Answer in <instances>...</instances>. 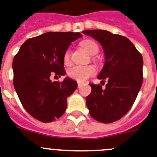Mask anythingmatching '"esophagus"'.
<instances>
[{"mask_svg": "<svg viewBox=\"0 0 157 157\" xmlns=\"http://www.w3.org/2000/svg\"><path fill=\"white\" fill-rule=\"evenodd\" d=\"M77 85H78V88H81V86H82V83L78 82V83H77Z\"/></svg>", "mask_w": 157, "mask_h": 157, "instance_id": "obj_1", "label": "esophagus"}]
</instances>
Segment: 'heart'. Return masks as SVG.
<instances>
[{
	"mask_svg": "<svg viewBox=\"0 0 157 157\" xmlns=\"http://www.w3.org/2000/svg\"><path fill=\"white\" fill-rule=\"evenodd\" d=\"M81 46L90 55H95L98 52V46L92 40H85L81 43ZM70 61V52L67 50L63 56V62L67 64ZM68 76L78 82H84L90 76L96 73V68L93 65H75L68 69Z\"/></svg>",
	"mask_w": 157,
	"mask_h": 157,
	"instance_id": "heart-1",
	"label": "heart"
}]
</instances>
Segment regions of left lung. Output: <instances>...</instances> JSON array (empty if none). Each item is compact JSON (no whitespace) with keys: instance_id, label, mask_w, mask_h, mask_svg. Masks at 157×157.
<instances>
[{"instance_id":"obj_1","label":"left lung","mask_w":157,"mask_h":157,"mask_svg":"<svg viewBox=\"0 0 157 157\" xmlns=\"http://www.w3.org/2000/svg\"><path fill=\"white\" fill-rule=\"evenodd\" d=\"M83 33L102 47L105 61L98 78L108 81L105 89L101 85L90 84L92 91L86 97V105L95 120L113 123L129 111L142 86V55L129 39L119 34L102 30Z\"/></svg>"}]
</instances>
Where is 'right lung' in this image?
<instances>
[{"mask_svg": "<svg viewBox=\"0 0 157 157\" xmlns=\"http://www.w3.org/2000/svg\"><path fill=\"white\" fill-rule=\"evenodd\" d=\"M79 32H48L27 39L13 58V85L21 104L30 115L43 123L60 118L67 98L77 83L69 77L62 82L51 81L52 74H66L63 56Z\"/></svg>", "mask_w": 157, "mask_h": 157, "instance_id": "right-lung-1", "label": "right lung"}]
</instances>
